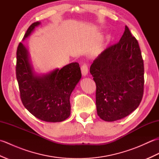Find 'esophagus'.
Listing matches in <instances>:
<instances>
[{
  "label": "esophagus",
  "mask_w": 159,
  "mask_h": 159,
  "mask_svg": "<svg viewBox=\"0 0 159 159\" xmlns=\"http://www.w3.org/2000/svg\"><path fill=\"white\" fill-rule=\"evenodd\" d=\"M81 73L83 76H86L88 74V67L86 64H84L81 67Z\"/></svg>",
  "instance_id": "34e87169"
}]
</instances>
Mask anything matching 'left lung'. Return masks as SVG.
<instances>
[{"mask_svg":"<svg viewBox=\"0 0 159 159\" xmlns=\"http://www.w3.org/2000/svg\"><path fill=\"white\" fill-rule=\"evenodd\" d=\"M90 73L96 84V109L101 119L121 120L139 107L143 94V61L127 26L119 42L93 61Z\"/></svg>","mask_w":159,"mask_h":159,"instance_id":"obj_1","label":"left lung"}]
</instances>
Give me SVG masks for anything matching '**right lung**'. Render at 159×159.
Masks as SVG:
<instances>
[{
    "label": "right lung",
    "instance_id": "right-lung-1",
    "mask_svg": "<svg viewBox=\"0 0 159 159\" xmlns=\"http://www.w3.org/2000/svg\"><path fill=\"white\" fill-rule=\"evenodd\" d=\"M41 22L33 23L23 40ZM16 78L23 105L35 117L48 122H60L70 116V98L81 79L79 64L71 63L61 69L38 74L33 68L29 50L22 43L17 49Z\"/></svg>",
    "mask_w": 159,
    "mask_h": 159
}]
</instances>
